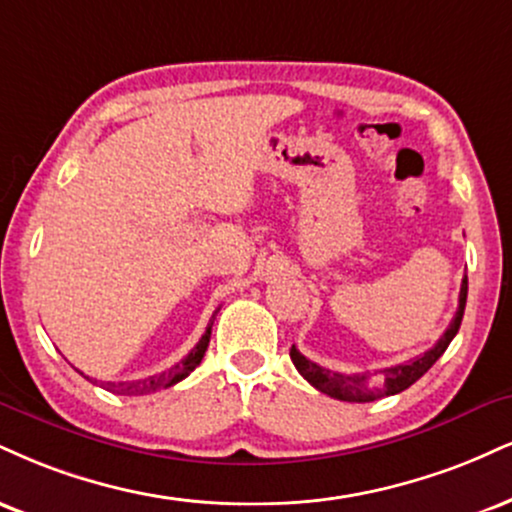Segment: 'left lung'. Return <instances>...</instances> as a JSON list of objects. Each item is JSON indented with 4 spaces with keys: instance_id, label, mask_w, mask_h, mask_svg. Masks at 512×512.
Returning a JSON list of instances; mask_svg holds the SVG:
<instances>
[{
    "instance_id": "1",
    "label": "left lung",
    "mask_w": 512,
    "mask_h": 512,
    "mask_svg": "<svg viewBox=\"0 0 512 512\" xmlns=\"http://www.w3.org/2000/svg\"><path fill=\"white\" fill-rule=\"evenodd\" d=\"M465 303H467V276L463 279V286H460L458 312H455L451 326L443 331V336L436 341L434 348H429L427 353L415 357V360L405 362V365L379 369V372L374 374L369 372L341 374V372H334V369H326L322 365H317V362L307 360V357L295 346L291 348V360L295 369H298V372L303 374V377L310 381L317 391H322L326 396L336 400H348V403H372V400L396 396V393L405 391L408 386L415 384V381L420 379L443 353H446L448 343L453 341L460 329V322H463Z\"/></svg>"
}]
</instances>
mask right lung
<instances>
[{
	"label": "right lung",
	"mask_w": 512,
	"mask_h": 512,
	"mask_svg": "<svg viewBox=\"0 0 512 512\" xmlns=\"http://www.w3.org/2000/svg\"><path fill=\"white\" fill-rule=\"evenodd\" d=\"M217 312H219V307L214 310V315L207 324V331L202 334L200 341H197V346L190 350V353L183 357L181 362H176L174 367L166 369V372H162V374H155V377L138 379V381H119V384H112V381H109L107 391L119 393V396H143V393H155L159 389H169V386H174L181 379H186L188 374L193 372L197 365H200L202 357H205V350L209 346V336H212V324H214V319H217Z\"/></svg>",
	"instance_id": "1"
}]
</instances>
